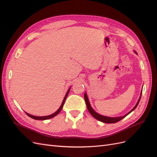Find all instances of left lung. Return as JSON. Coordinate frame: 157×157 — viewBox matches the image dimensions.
<instances>
[{
	"instance_id": "8db88e82",
	"label": "left lung",
	"mask_w": 157,
	"mask_h": 157,
	"mask_svg": "<svg viewBox=\"0 0 157 157\" xmlns=\"http://www.w3.org/2000/svg\"><path fill=\"white\" fill-rule=\"evenodd\" d=\"M135 53L137 54V52L136 51H135ZM141 94H142V91L141 92V96H140V97L138 99V101H137V103H136V105H135V107L133 108L129 113H128L126 115H125L124 116L118 117H105V116H103V115H99V114H98V113L95 111L94 109H92V107H91V105H90V104L89 101H88V96H87V95H86V93H84V99H85V102H86V107H87L88 111L95 118H96L97 120L101 121V122H105V123H115V122H117L118 121H120L121 120H122V118H124L125 117H126L128 115V114H130L132 111L134 110V109L137 107V106L138 105V104L140 103V99H141Z\"/></svg>"
}]
</instances>
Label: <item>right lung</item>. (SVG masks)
<instances>
[{
	"label": "right lung",
	"instance_id": "add662e5",
	"mask_svg": "<svg viewBox=\"0 0 157 157\" xmlns=\"http://www.w3.org/2000/svg\"><path fill=\"white\" fill-rule=\"evenodd\" d=\"M70 89H71V88L68 90V91H67V94H66L65 96V98H64V99H63V102H62V103H61V105L60 107L58 109V111H56L54 113L52 114V115H48V116H44V117H36V116L31 115H30V114L27 113H26V112H25V113H26L27 115L28 116H29V117L33 118V119H35V120H47V119H50V118H52V117H54L56 116L57 115H58V114L59 113V112L61 111V109H62L63 106V105H64V103H65V99H66V98H67V96H68V94H69V92Z\"/></svg>",
	"mask_w": 157,
	"mask_h": 157
}]
</instances>
